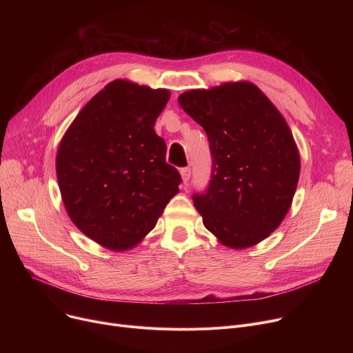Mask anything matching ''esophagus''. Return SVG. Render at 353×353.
<instances>
[{
  "label": "esophagus",
  "instance_id": "esophagus-1",
  "mask_svg": "<svg viewBox=\"0 0 353 353\" xmlns=\"http://www.w3.org/2000/svg\"><path fill=\"white\" fill-rule=\"evenodd\" d=\"M180 174H181V179H183V183L188 184L190 177H192V169H189V167H183V169L180 170Z\"/></svg>",
  "mask_w": 353,
  "mask_h": 353
}]
</instances>
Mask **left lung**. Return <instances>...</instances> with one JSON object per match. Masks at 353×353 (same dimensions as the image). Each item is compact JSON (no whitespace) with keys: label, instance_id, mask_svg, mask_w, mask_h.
I'll return each mask as SVG.
<instances>
[{"label":"left lung","instance_id":"8db88e82","mask_svg":"<svg viewBox=\"0 0 353 353\" xmlns=\"http://www.w3.org/2000/svg\"><path fill=\"white\" fill-rule=\"evenodd\" d=\"M179 104L209 140V186L192 196L203 225L233 249L262 242L286 216L301 173L285 119L246 81L186 91Z\"/></svg>","mask_w":353,"mask_h":353}]
</instances>
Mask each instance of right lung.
Listing matches in <instances>:
<instances>
[{"label": "right lung", "mask_w": 353, "mask_h": 353, "mask_svg": "<svg viewBox=\"0 0 353 353\" xmlns=\"http://www.w3.org/2000/svg\"><path fill=\"white\" fill-rule=\"evenodd\" d=\"M170 92L114 80L74 119L57 153L65 210L85 236L121 252L152 232L181 183L154 123Z\"/></svg>", "instance_id": "add662e5"}]
</instances>
